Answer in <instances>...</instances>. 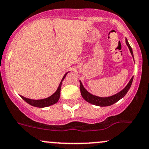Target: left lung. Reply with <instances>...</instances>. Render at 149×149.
Instances as JSON below:
<instances>
[{"mask_svg":"<svg viewBox=\"0 0 149 149\" xmlns=\"http://www.w3.org/2000/svg\"><path fill=\"white\" fill-rule=\"evenodd\" d=\"M126 44H127V45L128 46L131 54H132V56H133L134 58L132 49V47H131V46L130 45V44H129L128 41H127V39H126ZM133 78L134 77L131 78L130 82H129L128 84L127 85V86H126L122 91H121L120 93H117V94L114 95L110 96V97H98V96L93 95L91 94L90 93H88V91L85 89V88L83 87L81 81H80V90H81V95H82V97H83V99H84L85 100L87 101V102H89V103L95 104V105L100 106V107H107V106L112 105V104H113L115 103V102H117V101L120 100V99H122V97L127 94V93L128 92V91L130 90L131 86H132V81H133Z\"/></svg>","mask_w":149,"mask_h":149,"instance_id":"1","label":"left lung"}]
</instances>
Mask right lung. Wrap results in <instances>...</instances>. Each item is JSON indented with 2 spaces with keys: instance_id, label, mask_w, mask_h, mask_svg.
I'll return each instance as SVG.
<instances>
[{
  "instance_id": "1",
  "label": "right lung",
  "mask_w": 149,
  "mask_h": 149,
  "mask_svg": "<svg viewBox=\"0 0 149 149\" xmlns=\"http://www.w3.org/2000/svg\"><path fill=\"white\" fill-rule=\"evenodd\" d=\"M68 73V72L66 73V74L63 76V78H62L61 83H60L59 86H58V88H57L56 91L54 93L53 95L50 96V97H47V98L45 99H42V100H32L27 98V97H24L23 96L20 95V97H22V99L25 101L26 102L30 104V105L34 106V107H49V106L52 105V104L56 103L58 102V100H59L60 97V92H61V87L62 84V81H63L65 77L66 76V74Z\"/></svg>"
}]
</instances>
